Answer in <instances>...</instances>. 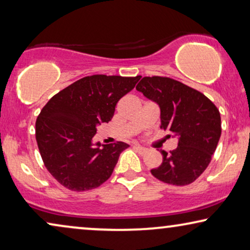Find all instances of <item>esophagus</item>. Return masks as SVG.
I'll return each mask as SVG.
<instances>
[{
  "instance_id": "34e87169",
  "label": "esophagus",
  "mask_w": 250,
  "mask_h": 250,
  "mask_svg": "<svg viewBox=\"0 0 250 250\" xmlns=\"http://www.w3.org/2000/svg\"><path fill=\"white\" fill-rule=\"evenodd\" d=\"M133 146H134V149L138 150V151H139L140 153H141V155H143V153H146V151H148V149L145 148V146H140V145H134Z\"/></svg>"
}]
</instances>
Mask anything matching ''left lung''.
Instances as JSON below:
<instances>
[{
  "mask_svg": "<svg viewBox=\"0 0 250 250\" xmlns=\"http://www.w3.org/2000/svg\"><path fill=\"white\" fill-rule=\"evenodd\" d=\"M136 90L158 104L160 124L177 139V148L160 150L163 163L151 174L173 186L196 181L209 165L221 138V115L206 95L168 77H143Z\"/></svg>",
  "mask_w": 250,
  "mask_h": 250,
  "instance_id": "left-lung-1",
  "label": "left lung"
}]
</instances>
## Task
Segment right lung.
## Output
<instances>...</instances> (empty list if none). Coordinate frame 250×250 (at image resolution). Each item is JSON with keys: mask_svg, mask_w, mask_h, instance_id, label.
<instances>
[{"mask_svg": "<svg viewBox=\"0 0 250 250\" xmlns=\"http://www.w3.org/2000/svg\"><path fill=\"white\" fill-rule=\"evenodd\" d=\"M141 76L93 75L57 93L36 121L40 153L54 179L67 189H94L111 176L125 142H94L98 125L112 118L119 99L134 88Z\"/></svg>", "mask_w": 250, "mask_h": 250, "instance_id": "1", "label": "right lung"}]
</instances>
